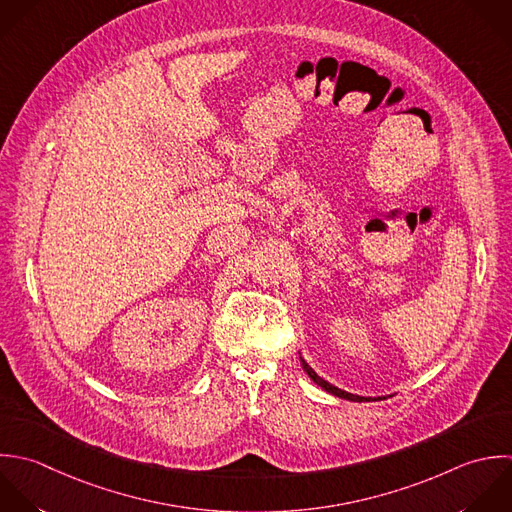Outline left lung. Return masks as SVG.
Returning <instances> with one entry per match:
<instances>
[{"mask_svg": "<svg viewBox=\"0 0 512 512\" xmlns=\"http://www.w3.org/2000/svg\"><path fill=\"white\" fill-rule=\"evenodd\" d=\"M299 361H301L303 371L309 375V379H311L315 385H319L323 391H327V393H331V395H335V397H339V399H347V401H353V403H367V401H383V399H385V397H359V395L341 391V389H337L335 385H331V383H327L325 379H321V377L307 365V361H305L301 355H299Z\"/></svg>", "mask_w": 512, "mask_h": 512, "instance_id": "left-lung-1", "label": "left lung"}]
</instances>
